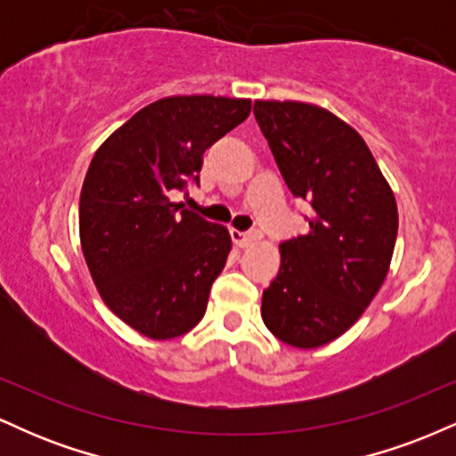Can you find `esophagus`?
Listing matches in <instances>:
<instances>
[{
  "label": "esophagus",
  "mask_w": 456,
  "mask_h": 456,
  "mask_svg": "<svg viewBox=\"0 0 456 456\" xmlns=\"http://www.w3.org/2000/svg\"><path fill=\"white\" fill-rule=\"evenodd\" d=\"M232 240L235 246H240V248H248V246H253L255 242H259V233L255 232H238V229H232Z\"/></svg>",
  "instance_id": "1"
}]
</instances>
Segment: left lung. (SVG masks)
<instances>
[{
    "label": "left lung",
    "mask_w": 456,
    "mask_h": 456,
    "mask_svg": "<svg viewBox=\"0 0 456 456\" xmlns=\"http://www.w3.org/2000/svg\"><path fill=\"white\" fill-rule=\"evenodd\" d=\"M282 180L311 203L308 233L279 246L261 317L282 343L322 347L358 322L388 274L399 212L369 145L317 104L255 101Z\"/></svg>",
    "instance_id": "1"
}]
</instances>
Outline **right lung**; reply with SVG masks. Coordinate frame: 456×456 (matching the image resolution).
I'll list each match as a JSON object with an SVG mask.
<instances>
[{"mask_svg": "<svg viewBox=\"0 0 456 456\" xmlns=\"http://www.w3.org/2000/svg\"><path fill=\"white\" fill-rule=\"evenodd\" d=\"M248 113V98H160L94 154L78 201L83 257L104 305L143 337H182L206 313L232 235L169 195L199 182L203 151Z\"/></svg>", "mask_w": 456, "mask_h": 456, "instance_id": "add662e5", "label": "right lung"}]
</instances>
